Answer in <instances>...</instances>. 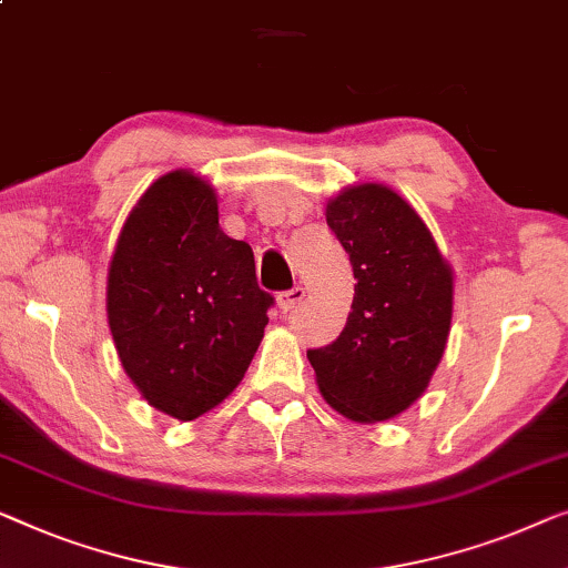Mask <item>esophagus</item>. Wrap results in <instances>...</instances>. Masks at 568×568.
I'll list each match as a JSON object with an SVG mask.
<instances>
[{
	"label": "esophagus",
	"mask_w": 568,
	"mask_h": 568,
	"mask_svg": "<svg viewBox=\"0 0 568 568\" xmlns=\"http://www.w3.org/2000/svg\"><path fill=\"white\" fill-rule=\"evenodd\" d=\"M304 300V290L302 286H292V290H286V292H282L276 297V304H278V310L282 312H290L294 304H300Z\"/></svg>",
	"instance_id": "1"
}]
</instances>
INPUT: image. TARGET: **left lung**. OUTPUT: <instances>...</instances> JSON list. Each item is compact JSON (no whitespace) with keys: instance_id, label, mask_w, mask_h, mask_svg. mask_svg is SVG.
I'll return each instance as SVG.
<instances>
[{"instance_id":"left-lung-1","label":"left lung","mask_w":568,"mask_h":568,"mask_svg":"<svg viewBox=\"0 0 568 568\" xmlns=\"http://www.w3.org/2000/svg\"><path fill=\"white\" fill-rule=\"evenodd\" d=\"M325 220L351 256L356 294L338 341L307 351L327 405L372 425L405 413L430 384L454 317V268L394 189L351 184Z\"/></svg>"}]
</instances>
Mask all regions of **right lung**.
Wrapping results in <instances>:
<instances>
[{
	"label": "right lung",
	"instance_id": "right-lung-1",
	"mask_svg": "<svg viewBox=\"0 0 568 568\" xmlns=\"http://www.w3.org/2000/svg\"><path fill=\"white\" fill-rule=\"evenodd\" d=\"M271 304L251 245L220 227L215 186L192 169L155 179L106 268V323L148 405L182 423L217 407L248 372Z\"/></svg>",
	"mask_w": 568,
	"mask_h": 568
}]
</instances>
